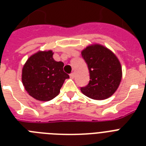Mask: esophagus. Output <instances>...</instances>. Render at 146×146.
Wrapping results in <instances>:
<instances>
[{"instance_id":"obj_1","label":"esophagus","mask_w":146,"mask_h":146,"mask_svg":"<svg viewBox=\"0 0 146 146\" xmlns=\"http://www.w3.org/2000/svg\"><path fill=\"white\" fill-rule=\"evenodd\" d=\"M70 77L71 78V79H74V77H75V74H74V73H72L70 74Z\"/></svg>"}]
</instances>
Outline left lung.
Returning <instances> with one entry per match:
<instances>
[{
    "mask_svg": "<svg viewBox=\"0 0 146 146\" xmlns=\"http://www.w3.org/2000/svg\"><path fill=\"white\" fill-rule=\"evenodd\" d=\"M81 54L90 75L89 84L82 87L81 92L92 99L104 100L111 97L122 79V67L117 56L99 44L89 45Z\"/></svg>",
    "mask_w": 146,
    "mask_h": 146,
    "instance_id": "8db88e82",
    "label": "left lung"
}]
</instances>
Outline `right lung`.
I'll use <instances>...</instances> for the list:
<instances>
[{
  "label": "right lung",
  "mask_w": 146,
  "mask_h": 146,
  "mask_svg": "<svg viewBox=\"0 0 146 146\" xmlns=\"http://www.w3.org/2000/svg\"><path fill=\"white\" fill-rule=\"evenodd\" d=\"M51 50H39L29 57L22 70V82L26 91L35 99L48 102L59 94L66 79L63 62L53 58Z\"/></svg>",
  "instance_id": "obj_1"
}]
</instances>
